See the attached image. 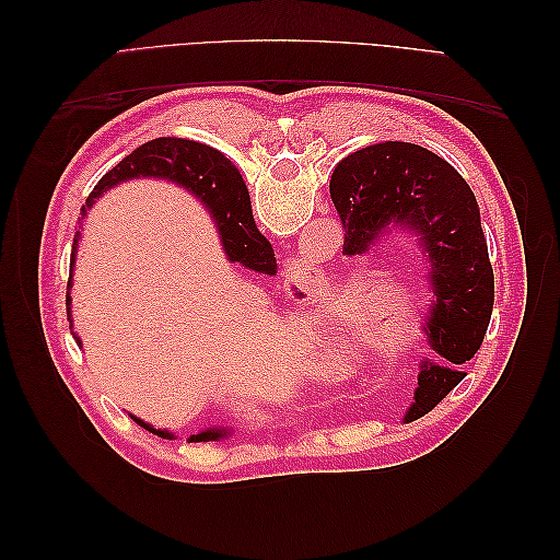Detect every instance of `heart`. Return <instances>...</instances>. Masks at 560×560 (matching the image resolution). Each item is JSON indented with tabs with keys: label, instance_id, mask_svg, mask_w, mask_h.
<instances>
[{
	"label": "heart",
	"instance_id": "b5f03b06",
	"mask_svg": "<svg viewBox=\"0 0 560 560\" xmlns=\"http://www.w3.org/2000/svg\"><path fill=\"white\" fill-rule=\"evenodd\" d=\"M319 334L317 331H313V329H306V331H303L299 338H296V348L299 350H313L315 346H317V341H319Z\"/></svg>",
	"mask_w": 560,
	"mask_h": 560
}]
</instances>
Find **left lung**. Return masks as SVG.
<instances>
[{
  "label": "left lung",
  "instance_id": "obj_1",
  "mask_svg": "<svg viewBox=\"0 0 560 560\" xmlns=\"http://www.w3.org/2000/svg\"><path fill=\"white\" fill-rule=\"evenodd\" d=\"M329 194L346 229V254H364L401 229L428 259L434 303L422 329L439 362H420L409 416L430 413L465 378L460 366L481 348L493 313L495 278L477 198L451 163L411 142L352 151L334 167Z\"/></svg>",
  "mask_w": 560,
  "mask_h": 560
}]
</instances>
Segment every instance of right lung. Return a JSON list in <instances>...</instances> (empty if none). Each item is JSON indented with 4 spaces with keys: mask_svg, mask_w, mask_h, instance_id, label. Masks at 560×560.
Returning a JSON list of instances; mask_svg holds the SVG:
<instances>
[{
    "mask_svg": "<svg viewBox=\"0 0 560 560\" xmlns=\"http://www.w3.org/2000/svg\"><path fill=\"white\" fill-rule=\"evenodd\" d=\"M135 177H159L186 186L194 196L206 202V208H210L229 259L243 264L245 268L257 270V273L276 276V254L270 243L259 233L257 224H254L247 186L238 173V167H235L222 151L184 138L151 140L135 149L124 161H118L112 171L95 184V189L86 198V206H83L81 212L86 214V210L93 206V200L109 191L112 186ZM77 241L79 233L74 238V252ZM72 268L74 254L70 259V280H67V290L72 287ZM70 303L72 299L70 292H67V306H70ZM67 313H70V308H67ZM132 420L151 434L173 439V432L151 428L149 422L135 416ZM226 434L229 432L224 428H210L200 434H191L189 442H214V439H222Z\"/></svg>",
    "mask_w": 560,
    "mask_h": 560,
    "instance_id": "1",
    "label": "right lung"
}]
</instances>
